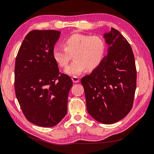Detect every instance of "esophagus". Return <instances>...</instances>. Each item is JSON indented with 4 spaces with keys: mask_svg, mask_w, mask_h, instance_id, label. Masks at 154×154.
<instances>
[{
    "mask_svg": "<svg viewBox=\"0 0 154 154\" xmlns=\"http://www.w3.org/2000/svg\"><path fill=\"white\" fill-rule=\"evenodd\" d=\"M72 79L73 82H75V83H77V82L79 81V78L77 77V76H73V77H72Z\"/></svg>",
    "mask_w": 154,
    "mask_h": 154,
    "instance_id": "obj_1",
    "label": "esophagus"
}]
</instances>
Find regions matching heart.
Instances as JSON below:
<instances>
[{"label": "heart", "mask_w": 154, "mask_h": 154, "mask_svg": "<svg viewBox=\"0 0 154 154\" xmlns=\"http://www.w3.org/2000/svg\"><path fill=\"white\" fill-rule=\"evenodd\" d=\"M64 47H54L53 57L62 68H66L72 60L74 61L65 69L69 75H78L87 68L94 69L100 64L104 56L105 42L100 36L74 34L63 42Z\"/></svg>", "instance_id": "b5f03b06"}]
</instances>
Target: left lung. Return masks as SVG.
Instances as JSON below:
<instances>
[{
  "label": "left lung",
  "mask_w": 154,
  "mask_h": 154,
  "mask_svg": "<svg viewBox=\"0 0 154 154\" xmlns=\"http://www.w3.org/2000/svg\"><path fill=\"white\" fill-rule=\"evenodd\" d=\"M108 54L89 75L81 79L86 109L97 122L112 124L131 111L137 85V70L131 47L119 31L104 34Z\"/></svg>",
  "instance_id": "obj_1"
}]
</instances>
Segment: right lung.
Masks as SVG:
<instances>
[{
    "mask_svg": "<svg viewBox=\"0 0 154 154\" xmlns=\"http://www.w3.org/2000/svg\"><path fill=\"white\" fill-rule=\"evenodd\" d=\"M60 31L34 30L25 36L15 64V92L23 115L41 127L56 125L68 111L73 82L53 57Z\"/></svg>",
    "mask_w": 154,
    "mask_h": 154,
    "instance_id": "obj_1",
    "label": "right lung"
}]
</instances>
